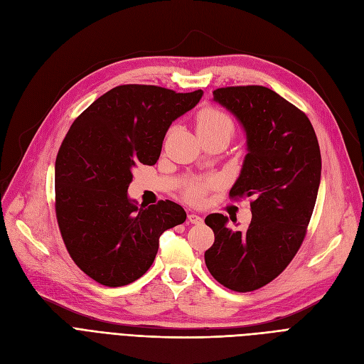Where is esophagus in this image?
I'll list each match as a JSON object with an SVG mask.
<instances>
[{
  "label": "esophagus",
  "instance_id": "esophagus-1",
  "mask_svg": "<svg viewBox=\"0 0 364 364\" xmlns=\"http://www.w3.org/2000/svg\"><path fill=\"white\" fill-rule=\"evenodd\" d=\"M188 221H190L191 224H200V223H203V218L197 214H190L188 215Z\"/></svg>",
  "mask_w": 364,
  "mask_h": 364
}]
</instances>
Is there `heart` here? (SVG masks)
<instances>
[{
    "label": "heart",
    "mask_w": 364,
    "mask_h": 364,
    "mask_svg": "<svg viewBox=\"0 0 364 364\" xmlns=\"http://www.w3.org/2000/svg\"><path fill=\"white\" fill-rule=\"evenodd\" d=\"M212 131H229L233 132V122L228 112H224L214 107H206L198 111L197 114V132H212ZM215 186V181L212 179H203L191 182L185 188L183 196L186 200H190L193 203H198L203 198L205 191L209 188Z\"/></svg>",
    "instance_id": "1"
}]
</instances>
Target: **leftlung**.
Here are the masks:
<instances>
[{"mask_svg":"<svg viewBox=\"0 0 364 364\" xmlns=\"http://www.w3.org/2000/svg\"><path fill=\"white\" fill-rule=\"evenodd\" d=\"M214 101L247 135L248 154L230 197H252V223L232 230L228 217L208 215L215 241L205 262L218 283L250 292L282 274L301 247L319 190L321 150L309 117L268 87H223Z\"/></svg>","mask_w":364,"mask_h":364,"instance_id":"8db88e82","label":"left lung"}]
</instances>
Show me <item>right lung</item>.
<instances>
[{
    "instance_id": "add662e5",
    "label": "right lung",
    "mask_w": 364,
    "mask_h": 364,
    "mask_svg": "<svg viewBox=\"0 0 364 364\" xmlns=\"http://www.w3.org/2000/svg\"><path fill=\"white\" fill-rule=\"evenodd\" d=\"M202 96L124 84L72 123L55 159V215L72 260L95 282L119 287L140 279L155 260L159 236L186 220L170 200L139 206L128 186L132 168L155 164L171 122Z\"/></svg>"
}]
</instances>
